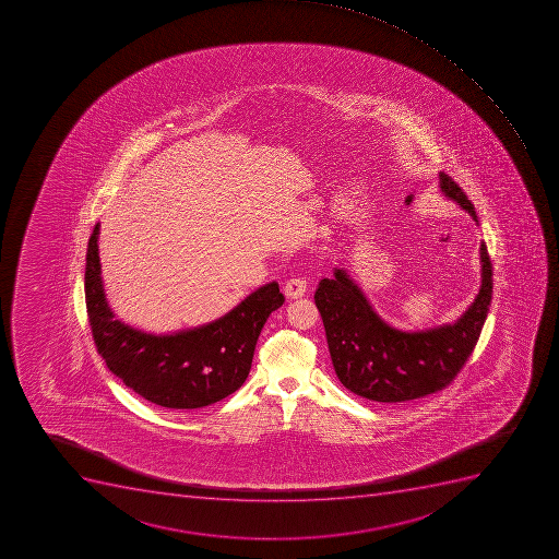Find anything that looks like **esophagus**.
Returning a JSON list of instances; mask_svg holds the SVG:
<instances>
[{
  "instance_id": "esophagus-1",
  "label": "esophagus",
  "mask_w": 559,
  "mask_h": 559,
  "mask_svg": "<svg viewBox=\"0 0 559 559\" xmlns=\"http://www.w3.org/2000/svg\"><path fill=\"white\" fill-rule=\"evenodd\" d=\"M308 290V283L302 277H290L287 283H285V296L288 299H297V297L305 296V292Z\"/></svg>"
}]
</instances>
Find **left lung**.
Returning a JSON list of instances; mask_svg holds the SVG:
<instances>
[{"label": "left lung", "mask_w": 559, "mask_h": 559, "mask_svg": "<svg viewBox=\"0 0 559 559\" xmlns=\"http://www.w3.org/2000/svg\"><path fill=\"white\" fill-rule=\"evenodd\" d=\"M440 190L476 221V210L451 176L440 173ZM480 287L476 299L452 324L403 331L376 313L364 290L342 267L324 277L316 305L336 376L345 389L376 403H404L445 389L479 341L491 302V262L480 242Z\"/></svg>", "instance_id": "1"}]
</instances>
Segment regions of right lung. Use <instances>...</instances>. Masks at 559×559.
Listing matches in <instances>:
<instances>
[{
	"instance_id": "add662e5",
	"label": "right lung",
	"mask_w": 559,
	"mask_h": 559,
	"mask_svg": "<svg viewBox=\"0 0 559 559\" xmlns=\"http://www.w3.org/2000/svg\"><path fill=\"white\" fill-rule=\"evenodd\" d=\"M97 237L99 223L87 246L85 302L97 350L112 374L164 408H204L237 392L251 370L263 324L285 302L280 285L257 288L209 324L146 333L116 319L108 305Z\"/></svg>"
}]
</instances>
